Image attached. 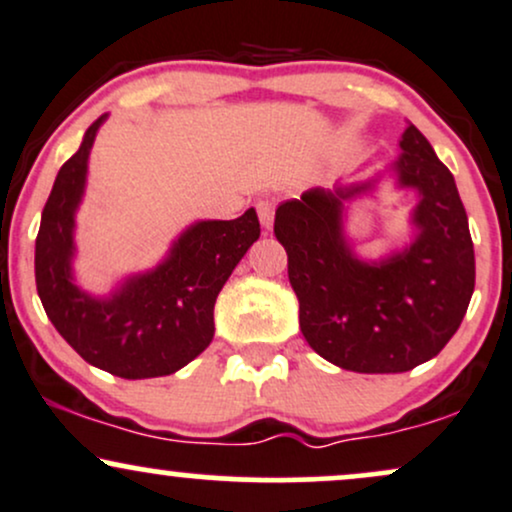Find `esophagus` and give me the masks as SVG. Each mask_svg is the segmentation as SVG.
Returning <instances> with one entry per match:
<instances>
[{
	"label": "esophagus",
	"mask_w": 512,
	"mask_h": 512,
	"mask_svg": "<svg viewBox=\"0 0 512 512\" xmlns=\"http://www.w3.org/2000/svg\"><path fill=\"white\" fill-rule=\"evenodd\" d=\"M257 216H260V223H262L264 231H269L274 223V204L267 202V199L257 202Z\"/></svg>",
	"instance_id": "esophagus-1"
}]
</instances>
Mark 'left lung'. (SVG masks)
<instances>
[{"label":"left lung","instance_id":"1","mask_svg":"<svg viewBox=\"0 0 512 512\" xmlns=\"http://www.w3.org/2000/svg\"><path fill=\"white\" fill-rule=\"evenodd\" d=\"M399 187L419 192L409 248L358 260L344 236V202L375 180L303 192L279 204L274 236L289 255L301 332L322 358L356 373H404L438 356L474 293V245L455 178L414 125L399 139Z\"/></svg>","mask_w":512,"mask_h":512}]
</instances>
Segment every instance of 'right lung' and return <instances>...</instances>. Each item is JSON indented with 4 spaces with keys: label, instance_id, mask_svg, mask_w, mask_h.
Wrapping results in <instances>:
<instances>
[{
    "label": "right lung",
    "instance_id": "right-lung-1",
    "mask_svg": "<svg viewBox=\"0 0 512 512\" xmlns=\"http://www.w3.org/2000/svg\"><path fill=\"white\" fill-rule=\"evenodd\" d=\"M105 115L57 173L35 238V286L64 342L91 366L125 380L161 378L197 358L214 339V303L260 221L248 209L233 221H197L151 272L129 276L108 298L74 284V214L86 187L88 154Z\"/></svg>",
    "mask_w": 512,
    "mask_h": 512
}]
</instances>
